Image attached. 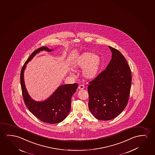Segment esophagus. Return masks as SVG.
I'll list each match as a JSON object with an SVG mask.
<instances>
[{
  "instance_id": "34e87169",
  "label": "esophagus",
  "mask_w": 155,
  "mask_h": 155,
  "mask_svg": "<svg viewBox=\"0 0 155 155\" xmlns=\"http://www.w3.org/2000/svg\"><path fill=\"white\" fill-rule=\"evenodd\" d=\"M78 88L80 90L83 89L84 88V85H83V84H80V85H79Z\"/></svg>"
}]
</instances>
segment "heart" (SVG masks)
Here are the masks:
<instances>
[{"mask_svg": "<svg viewBox=\"0 0 155 155\" xmlns=\"http://www.w3.org/2000/svg\"><path fill=\"white\" fill-rule=\"evenodd\" d=\"M101 59L97 54L92 52H82L75 59L73 68L74 69L82 70L83 76L87 79H93L97 76L101 68Z\"/></svg>", "mask_w": 155, "mask_h": 155, "instance_id": "obj_1", "label": "heart"}]
</instances>
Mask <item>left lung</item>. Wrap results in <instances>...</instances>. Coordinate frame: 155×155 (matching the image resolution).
<instances>
[{
	"label": "left lung",
	"instance_id": "left-lung-1",
	"mask_svg": "<svg viewBox=\"0 0 155 155\" xmlns=\"http://www.w3.org/2000/svg\"><path fill=\"white\" fill-rule=\"evenodd\" d=\"M112 52L110 61L87 87L89 108L99 120L116 117L127 106L132 82L131 71L122 54L109 46Z\"/></svg>",
	"mask_w": 155,
	"mask_h": 155
}]
</instances>
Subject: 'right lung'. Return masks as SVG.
I'll return each mask as SVG.
<instances>
[{
  "mask_svg": "<svg viewBox=\"0 0 155 155\" xmlns=\"http://www.w3.org/2000/svg\"><path fill=\"white\" fill-rule=\"evenodd\" d=\"M43 50L52 51L46 47L38 48L31 54L22 67L20 74L22 96L26 107L38 119L43 122L55 124L61 122L68 115L71 107V98L76 92L78 84L74 83L61 85L44 101L37 102L32 100L25 87L23 73L26 64L32 59L35 54Z\"/></svg>",
  "mask_w": 155,
  "mask_h": 155,
  "instance_id": "add662e5",
  "label": "right lung"
}]
</instances>
